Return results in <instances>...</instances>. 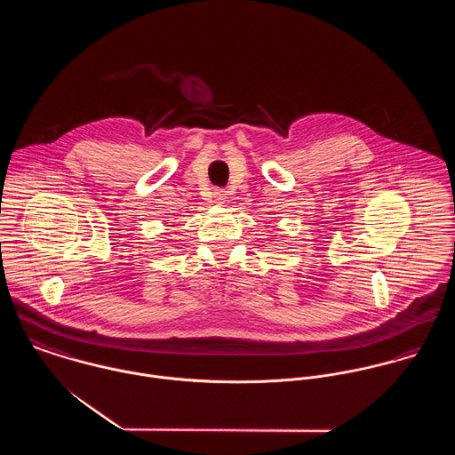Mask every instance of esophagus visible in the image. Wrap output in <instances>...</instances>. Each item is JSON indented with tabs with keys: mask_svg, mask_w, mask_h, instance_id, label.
<instances>
[{
	"mask_svg": "<svg viewBox=\"0 0 455 455\" xmlns=\"http://www.w3.org/2000/svg\"><path fill=\"white\" fill-rule=\"evenodd\" d=\"M212 196H213V201H215V203H219V204L226 203V199H228V193H226L224 189H215Z\"/></svg>",
	"mask_w": 455,
	"mask_h": 455,
	"instance_id": "1",
	"label": "esophagus"
}]
</instances>
